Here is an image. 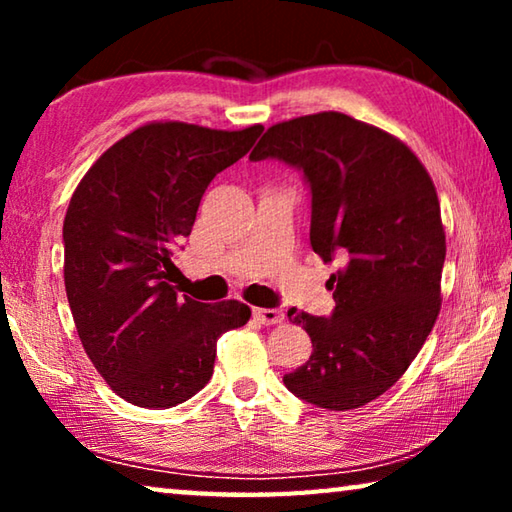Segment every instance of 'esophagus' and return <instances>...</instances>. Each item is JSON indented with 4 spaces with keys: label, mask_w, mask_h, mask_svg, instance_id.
Instances as JSON below:
<instances>
[{
    "label": "esophagus",
    "mask_w": 512,
    "mask_h": 512,
    "mask_svg": "<svg viewBox=\"0 0 512 512\" xmlns=\"http://www.w3.org/2000/svg\"><path fill=\"white\" fill-rule=\"evenodd\" d=\"M253 316H255V320H259V323L262 325H277V323H282L284 320V314L280 309H264V307H257V309H253Z\"/></svg>",
    "instance_id": "34e87169"
}]
</instances>
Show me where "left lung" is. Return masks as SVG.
I'll list each match as a JSON object with an SVG mask.
<instances>
[{"label":"left lung","mask_w":512,"mask_h":512,"mask_svg":"<svg viewBox=\"0 0 512 512\" xmlns=\"http://www.w3.org/2000/svg\"><path fill=\"white\" fill-rule=\"evenodd\" d=\"M266 158L305 173L311 248L341 262L329 277L332 316L289 309L314 352L284 386L320 409H359L404 375L440 314L447 246L436 187L402 140L334 110L273 124L250 153Z\"/></svg>","instance_id":"obj_1"}]
</instances>
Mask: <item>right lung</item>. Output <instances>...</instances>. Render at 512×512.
<instances>
[{
    "instance_id": "obj_1",
    "label": "right lung",
    "mask_w": 512,
    "mask_h": 512,
    "mask_svg": "<svg viewBox=\"0 0 512 512\" xmlns=\"http://www.w3.org/2000/svg\"><path fill=\"white\" fill-rule=\"evenodd\" d=\"M262 131L149 121L101 153L72 194L63 223L69 309L85 354L121 400L146 409L189 400L212 377L219 336L248 323L239 300L180 298L173 250L192 232L212 178Z\"/></svg>"
}]
</instances>
